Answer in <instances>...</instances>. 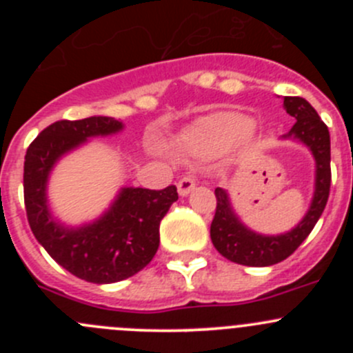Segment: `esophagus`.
<instances>
[{"mask_svg": "<svg viewBox=\"0 0 353 353\" xmlns=\"http://www.w3.org/2000/svg\"><path fill=\"white\" fill-rule=\"evenodd\" d=\"M194 186H196V183H194V177L186 176V177H183L179 183H177V191H179L181 196H186V194H190L191 191L194 190Z\"/></svg>", "mask_w": 353, "mask_h": 353, "instance_id": "1", "label": "esophagus"}]
</instances>
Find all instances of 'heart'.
<instances>
[{
  "label": "heart",
  "instance_id": "obj_1",
  "mask_svg": "<svg viewBox=\"0 0 353 353\" xmlns=\"http://www.w3.org/2000/svg\"><path fill=\"white\" fill-rule=\"evenodd\" d=\"M252 130L254 121L244 114H216L186 134L183 145L191 154L213 155L237 141H243L252 133Z\"/></svg>",
  "mask_w": 353,
  "mask_h": 353
}]
</instances>
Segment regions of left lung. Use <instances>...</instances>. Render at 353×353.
Returning a JSON list of instances; mask_svg holds the SVG:
<instances>
[{
  "label": "left lung",
  "instance_id": "obj_1",
  "mask_svg": "<svg viewBox=\"0 0 353 353\" xmlns=\"http://www.w3.org/2000/svg\"><path fill=\"white\" fill-rule=\"evenodd\" d=\"M283 108L295 124L283 138L304 143L316 160L314 196L304 219L292 230L280 236H263L252 232L234 213L229 193L216 188V210L210 227V237L223 258L245 266H270L287 259L304 243L325 210L331 186L330 131L316 109L302 97H283Z\"/></svg>",
  "mask_w": 353,
  "mask_h": 353
}]
</instances>
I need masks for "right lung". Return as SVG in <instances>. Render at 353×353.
<instances>
[{
    "instance_id": "right-lung-1",
    "label": "right lung",
    "mask_w": 353,
    "mask_h": 353,
    "mask_svg": "<svg viewBox=\"0 0 353 353\" xmlns=\"http://www.w3.org/2000/svg\"><path fill=\"white\" fill-rule=\"evenodd\" d=\"M123 130L114 117L92 116L56 121L27 148L23 198L28 225L39 244L71 275L92 283L130 279L154 259L160 243V220L177 198V188H123L101 219L81 227H65L48 206V181L63 155L94 137Z\"/></svg>"
}]
</instances>
